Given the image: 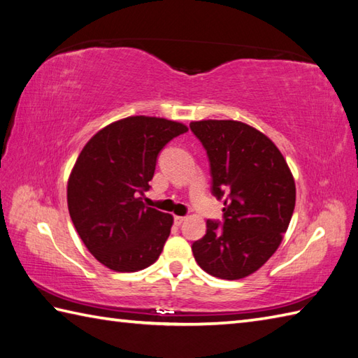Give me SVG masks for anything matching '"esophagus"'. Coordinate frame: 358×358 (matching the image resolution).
I'll use <instances>...</instances> for the list:
<instances>
[{"instance_id": "obj_1", "label": "esophagus", "mask_w": 358, "mask_h": 358, "mask_svg": "<svg viewBox=\"0 0 358 358\" xmlns=\"http://www.w3.org/2000/svg\"><path fill=\"white\" fill-rule=\"evenodd\" d=\"M173 220H175V224H181V223H183L185 222V220H186V217H181V215H175L173 217Z\"/></svg>"}]
</instances>
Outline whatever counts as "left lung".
<instances>
[{
    "mask_svg": "<svg viewBox=\"0 0 358 358\" xmlns=\"http://www.w3.org/2000/svg\"><path fill=\"white\" fill-rule=\"evenodd\" d=\"M208 152L212 194H227L223 224L208 220L206 235L192 245L203 271L240 280L258 271L278 249L295 208V181L268 136L241 121H192Z\"/></svg>",
    "mask_w": 358,
    "mask_h": 358,
    "instance_id": "1",
    "label": "left lung"
}]
</instances>
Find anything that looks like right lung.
<instances>
[{
    "instance_id": "obj_1",
    "label": "right lung",
    "mask_w": 358,
    "mask_h": 358,
    "mask_svg": "<svg viewBox=\"0 0 358 358\" xmlns=\"http://www.w3.org/2000/svg\"><path fill=\"white\" fill-rule=\"evenodd\" d=\"M185 132L178 121L136 115L103 127L83 148L67 181V208L106 268L136 272L158 260L173 217L146 206L143 195L159 150Z\"/></svg>"
}]
</instances>
